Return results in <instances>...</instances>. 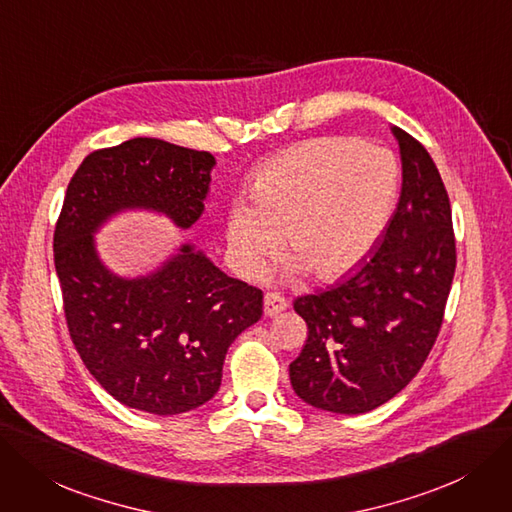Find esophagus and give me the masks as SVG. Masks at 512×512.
<instances>
[{"label":"esophagus","mask_w":512,"mask_h":512,"mask_svg":"<svg viewBox=\"0 0 512 512\" xmlns=\"http://www.w3.org/2000/svg\"><path fill=\"white\" fill-rule=\"evenodd\" d=\"M285 309H288V300H285L283 296H279L275 292H269L267 296H264V315L267 317H275V315L283 313Z\"/></svg>","instance_id":"1"}]
</instances>
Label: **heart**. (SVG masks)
<instances>
[{
  "instance_id": "heart-1",
  "label": "heart",
  "mask_w": 512,
  "mask_h": 512,
  "mask_svg": "<svg viewBox=\"0 0 512 512\" xmlns=\"http://www.w3.org/2000/svg\"><path fill=\"white\" fill-rule=\"evenodd\" d=\"M399 193L391 151L357 138L304 140L262 166L224 220L233 269L256 279L281 243L283 273L334 281L355 271L384 233Z\"/></svg>"
}]
</instances>
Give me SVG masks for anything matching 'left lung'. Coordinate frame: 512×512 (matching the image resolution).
Wrapping results in <instances>:
<instances>
[{
  "mask_svg": "<svg viewBox=\"0 0 512 512\" xmlns=\"http://www.w3.org/2000/svg\"><path fill=\"white\" fill-rule=\"evenodd\" d=\"M397 210L376 250L330 290L300 296L309 338L290 363L294 393L334 414H365L420 372L439 336L456 271L452 208L435 161L405 130Z\"/></svg>",
  "mask_w": 512,
  "mask_h": 512,
  "instance_id": "left-lung-1",
  "label": "left lung"
}]
</instances>
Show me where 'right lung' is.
<instances>
[{"mask_svg": "<svg viewBox=\"0 0 512 512\" xmlns=\"http://www.w3.org/2000/svg\"><path fill=\"white\" fill-rule=\"evenodd\" d=\"M216 166L208 151L132 138L90 153L73 174L54 231V267L75 349L119 403L174 416L210 401L233 340L262 315V292L185 243L159 269L119 277L94 233L126 210L166 214L189 229Z\"/></svg>", "mask_w": 512, "mask_h": 512, "instance_id": "1", "label": "right lung"}]
</instances>
